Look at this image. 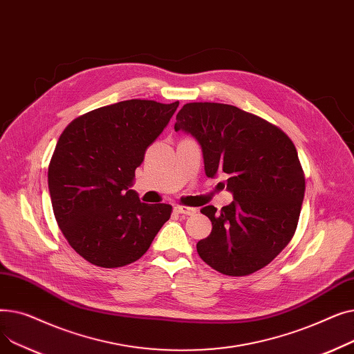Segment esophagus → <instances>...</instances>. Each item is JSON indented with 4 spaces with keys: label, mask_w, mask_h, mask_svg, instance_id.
<instances>
[{
    "label": "esophagus",
    "mask_w": 354,
    "mask_h": 354,
    "mask_svg": "<svg viewBox=\"0 0 354 354\" xmlns=\"http://www.w3.org/2000/svg\"><path fill=\"white\" fill-rule=\"evenodd\" d=\"M175 212H178V214H183V215H194V214H196V208H192V207H183V205H176V207H175Z\"/></svg>",
    "instance_id": "obj_1"
}]
</instances>
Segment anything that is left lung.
Here are the masks:
<instances>
[{"instance_id": "1", "label": "left lung", "mask_w": 354, "mask_h": 354, "mask_svg": "<svg viewBox=\"0 0 354 354\" xmlns=\"http://www.w3.org/2000/svg\"><path fill=\"white\" fill-rule=\"evenodd\" d=\"M175 130L198 140L207 176L227 174L234 195L221 212L212 205L201 209L212 231L196 244L199 257L232 277L264 268L299 224L306 179L294 143L280 127L224 103L183 104Z\"/></svg>"}]
</instances>
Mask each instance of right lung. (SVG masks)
Returning a JSON list of instances; mask_svg holds the SVG:
<instances>
[{
	"instance_id": "add662e5",
	"label": "right lung",
	"mask_w": 354,
	"mask_h": 354,
	"mask_svg": "<svg viewBox=\"0 0 354 354\" xmlns=\"http://www.w3.org/2000/svg\"><path fill=\"white\" fill-rule=\"evenodd\" d=\"M178 106L124 100L91 110L63 130L48 165L51 205L68 244L90 264L135 263L171 218V205H147L130 187Z\"/></svg>"
}]
</instances>
